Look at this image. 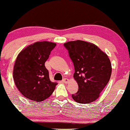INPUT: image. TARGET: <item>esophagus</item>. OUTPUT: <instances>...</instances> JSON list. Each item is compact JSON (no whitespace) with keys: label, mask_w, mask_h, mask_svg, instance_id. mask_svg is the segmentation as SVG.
I'll return each instance as SVG.
<instances>
[{"label":"esophagus","mask_w":130,"mask_h":130,"mask_svg":"<svg viewBox=\"0 0 130 130\" xmlns=\"http://www.w3.org/2000/svg\"><path fill=\"white\" fill-rule=\"evenodd\" d=\"M68 81H69V80L67 79V78H64V79H63V80H62V82H63V83H68Z\"/></svg>","instance_id":"obj_1"}]
</instances>
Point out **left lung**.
<instances>
[{
    "instance_id": "left-lung-1",
    "label": "left lung",
    "mask_w": 130,
    "mask_h": 130,
    "mask_svg": "<svg viewBox=\"0 0 130 130\" xmlns=\"http://www.w3.org/2000/svg\"><path fill=\"white\" fill-rule=\"evenodd\" d=\"M74 63V78L78 92L72 95L75 101L87 104L99 98L100 93L109 82L111 64L109 57L92 42L77 40L63 44Z\"/></svg>"
}]
</instances>
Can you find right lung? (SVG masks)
<instances>
[{
    "mask_svg": "<svg viewBox=\"0 0 130 130\" xmlns=\"http://www.w3.org/2000/svg\"><path fill=\"white\" fill-rule=\"evenodd\" d=\"M56 44L36 42L20 52L14 66L13 78L21 94L28 99L41 102L55 91L56 83L49 78L45 62Z\"/></svg>",
    "mask_w": 130,
    "mask_h": 130,
    "instance_id": "obj_1",
    "label": "right lung"
}]
</instances>
